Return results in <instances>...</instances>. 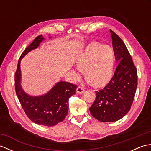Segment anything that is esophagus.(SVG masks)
<instances>
[{"label": "esophagus", "instance_id": "obj_1", "mask_svg": "<svg viewBox=\"0 0 151 151\" xmlns=\"http://www.w3.org/2000/svg\"><path fill=\"white\" fill-rule=\"evenodd\" d=\"M84 92V89L83 87H81V86H78V87L76 88V93L78 94H82Z\"/></svg>", "mask_w": 151, "mask_h": 151}]
</instances>
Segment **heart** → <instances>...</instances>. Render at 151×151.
Segmentation results:
<instances>
[{"label": "heart", "instance_id": "b5f03b06", "mask_svg": "<svg viewBox=\"0 0 151 151\" xmlns=\"http://www.w3.org/2000/svg\"><path fill=\"white\" fill-rule=\"evenodd\" d=\"M76 63L78 68L74 70L73 79L78 80L85 69L88 82L101 86L110 81L114 73L115 54L109 46L97 42L88 44L78 55Z\"/></svg>", "mask_w": 151, "mask_h": 151}]
</instances>
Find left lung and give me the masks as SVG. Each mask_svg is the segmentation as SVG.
<instances>
[{
  "instance_id": "obj_1",
  "label": "left lung",
  "mask_w": 151,
  "mask_h": 151,
  "mask_svg": "<svg viewBox=\"0 0 151 151\" xmlns=\"http://www.w3.org/2000/svg\"><path fill=\"white\" fill-rule=\"evenodd\" d=\"M115 57L118 65L114 76L103 89L95 91L89 108L92 116L101 122H114L129 111L137 86L136 66L124 42L110 30Z\"/></svg>"
}]
</instances>
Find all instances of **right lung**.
I'll use <instances>...</instances> for the list:
<instances>
[{"instance_id":"right-lung-1","label":"right lung","mask_w":151,"mask_h":151,"mask_svg":"<svg viewBox=\"0 0 151 151\" xmlns=\"http://www.w3.org/2000/svg\"><path fill=\"white\" fill-rule=\"evenodd\" d=\"M43 40L42 35L37 36L22 53L15 74V87L16 95L27 117L37 124L52 127L65 119L68 113L69 99L76 93L77 86L68 82H59L47 93L34 97L23 91L21 85V60L39 47Z\"/></svg>"}]
</instances>
